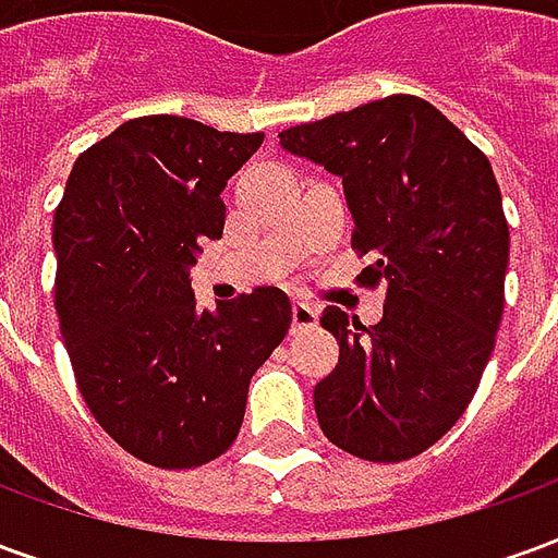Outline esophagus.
<instances>
[{"label":"esophagus","mask_w":558,"mask_h":558,"mask_svg":"<svg viewBox=\"0 0 558 558\" xmlns=\"http://www.w3.org/2000/svg\"><path fill=\"white\" fill-rule=\"evenodd\" d=\"M319 323V311H316L314 304L307 302H295L292 304V326L299 328H314Z\"/></svg>","instance_id":"obj_1"}]
</instances>
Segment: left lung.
<instances>
[{
	"label": "left lung",
	"instance_id": "8db88e82",
	"mask_svg": "<svg viewBox=\"0 0 558 558\" xmlns=\"http://www.w3.org/2000/svg\"><path fill=\"white\" fill-rule=\"evenodd\" d=\"M280 146L343 182L352 244L374 256L364 280L386 283L376 326L323 311L340 362L314 388L319 427L362 460H410L466 412L502 323L508 223L490 160L415 95L287 128Z\"/></svg>",
	"mask_w": 558,
	"mask_h": 558
}]
</instances>
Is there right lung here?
Masks as SVG:
<instances>
[{"instance_id": "1", "label": "right lung", "mask_w": 558, "mask_h": 558, "mask_svg": "<svg viewBox=\"0 0 558 558\" xmlns=\"http://www.w3.org/2000/svg\"><path fill=\"white\" fill-rule=\"evenodd\" d=\"M263 134L143 116L83 151L53 218L56 311L80 395L125 451L203 466L239 436L256 367L287 338L278 287L199 311L191 268Z\"/></svg>"}]
</instances>
